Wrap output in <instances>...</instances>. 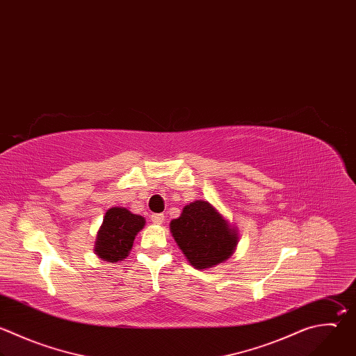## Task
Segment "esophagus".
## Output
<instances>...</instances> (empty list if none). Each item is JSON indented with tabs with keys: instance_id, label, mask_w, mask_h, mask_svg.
Returning a JSON list of instances; mask_svg holds the SVG:
<instances>
[{
	"instance_id": "obj_1",
	"label": "esophagus",
	"mask_w": 356,
	"mask_h": 356,
	"mask_svg": "<svg viewBox=\"0 0 356 356\" xmlns=\"http://www.w3.org/2000/svg\"><path fill=\"white\" fill-rule=\"evenodd\" d=\"M151 219H152L154 223L161 225V223L165 220V215H163V213H152V215H151Z\"/></svg>"
}]
</instances>
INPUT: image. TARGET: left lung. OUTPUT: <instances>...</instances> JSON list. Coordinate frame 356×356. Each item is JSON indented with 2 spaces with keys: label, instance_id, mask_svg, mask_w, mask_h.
Masks as SVG:
<instances>
[{
  "label": "left lung",
  "instance_id": "obj_1",
  "mask_svg": "<svg viewBox=\"0 0 356 356\" xmlns=\"http://www.w3.org/2000/svg\"><path fill=\"white\" fill-rule=\"evenodd\" d=\"M176 243L197 270L213 267L227 260L238 243V233L207 201H194L170 222Z\"/></svg>",
  "mask_w": 356,
  "mask_h": 356
}]
</instances>
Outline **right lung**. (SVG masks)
<instances>
[{
  "mask_svg": "<svg viewBox=\"0 0 356 356\" xmlns=\"http://www.w3.org/2000/svg\"><path fill=\"white\" fill-rule=\"evenodd\" d=\"M145 219L127 208H110L97 233L95 253L108 263H117L129 256L136 234L144 227Z\"/></svg>",
  "mask_w": 356,
  "mask_h": 356,
  "instance_id": "add662e5",
  "label": "right lung"
}]
</instances>
